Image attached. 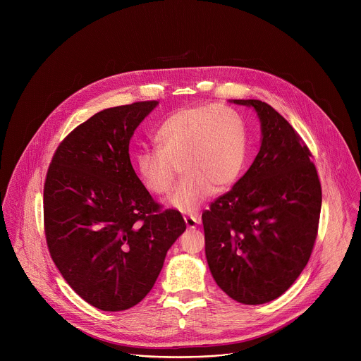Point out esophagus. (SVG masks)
Instances as JSON below:
<instances>
[{
	"instance_id": "esophagus-1",
	"label": "esophagus",
	"mask_w": 361,
	"mask_h": 361,
	"mask_svg": "<svg viewBox=\"0 0 361 361\" xmlns=\"http://www.w3.org/2000/svg\"><path fill=\"white\" fill-rule=\"evenodd\" d=\"M184 221H185V226H187V228H195L200 223H201V220L200 219H197V217H192V216H190V217H185L184 219Z\"/></svg>"
}]
</instances>
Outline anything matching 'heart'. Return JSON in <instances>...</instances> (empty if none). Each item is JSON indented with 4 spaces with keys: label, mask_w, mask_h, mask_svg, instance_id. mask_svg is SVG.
<instances>
[{
    "label": "heart",
    "mask_w": 361,
    "mask_h": 361,
    "mask_svg": "<svg viewBox=\"0 0 361 361\" xmlns=\"http://www.w3.org/2000/svg\"><path fill=\"white\" fill-rule=\"evenodd\" d=\"M156 148L134 154V167L144 188L166 195L180 166L184 177L167 205L195 213L216 188L231 185L245 160V130L241 117L227 106L183 107L154 131Z\"/></svg>",
    "instance_id": "heart-1"
}]
</instances>
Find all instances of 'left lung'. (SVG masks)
I'll list each match as a JSON object with an SVG mask.
<instances>
[{
	"label": "left lung",
	"mask_w": 361,
	"mask_h": 361,
	"mask_svg": "<svg viewBox=\"0 0 361 361\" xmlns=\"http://www.w3.org/2000/svg\"><path fill=\"white\" fill-rule=\"evenodd\" d=\"M252 109L262 142L247 173L202 213L205 257L217 286L243 304L286 293L310 259L322 185L310 149L290 123L260 99H228Z\"/></svg>",
	"instance_id": "8db88e82"
}]
</instances>
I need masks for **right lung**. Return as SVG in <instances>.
<instances>
[{"label":"right lung","mask_w":361,"mask_h":361,"mask_svg":"<svg viewBox=\"0 0 361 361\" xmlns=\"http://www.w3.org/2000/svg\"><path fill=\"white\" fill-rule=\"evenodd\" d=\"M159 101L102 110L59 145L44 184V227L64 280L102 312L138 304L185 231L161 212L130 161V140Z\"/></svg>","instance_id":"obj_1"}]
</instances>
